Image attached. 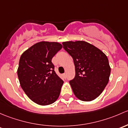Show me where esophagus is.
Segmentation results:
<instances>
[{
    "instance_id": "obj_1",
    "label": "esophagus",
    "mask_w": 128,
    "mask_h": 128,
    "mask_svg": "<svg viewBox=\"0 0 128 128\" xmlns=\"http://www.w3.org/2000/svg\"><path fill=\"white\" fill-rule=\"evenodd\" d=\"M62 76L64 78H66V73H64V74H63Z\"/></svg>"
}]
</instances>
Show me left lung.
<instances>
[{"mask_svg":"<svg viewBox=\"0 0 128 128\" xmlns=\"http://www.w3.org/2000/svg\"><path fill=\"white\" fill-rule=\"evenodd\" d=\"M62 44L75 66V77L70 81L74 94L85 102L96 99L109 81L111 68L107 56L97 47L82 40Z\"/></svg>","mask_w":128,"mask_h":128,"instance_id":"8db88e82","label":"left lung"}]
</instances>
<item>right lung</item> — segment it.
I'll return each instance as SVG.
<instances>
[{
  "mask_svg": "<svg viewBox=\"0 0 128 128\" xmlns=\"http://www.w3.org/2000/svg\"><path fill=\"white\" fill-rule=\"evenodd\" d=\"M62 48L58 42L36 43L21 55L17 74L20 86L36 104H53L60 96L64 81L54 71L52 58Z\"/></svg>",
  "mask_w": 128,
  "mask_h": 128,
  "instance_id": "1",
  "label": "right lung"
}]
</instances>
